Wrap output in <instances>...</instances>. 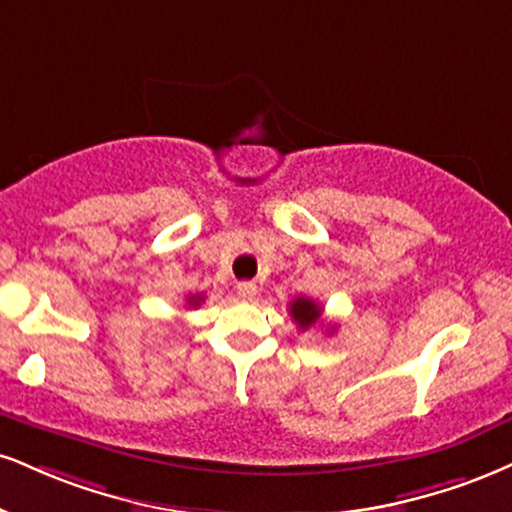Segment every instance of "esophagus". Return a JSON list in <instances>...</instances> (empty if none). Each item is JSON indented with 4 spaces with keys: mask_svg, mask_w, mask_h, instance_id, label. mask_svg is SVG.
<instances>
[{
    "mask_svg": "<svg viewBox=\"0 0 512 512\" xmlns=\"http://www.w3.org/2000/svg\"><path fill=\"white\" fill-rule=\"evenodd\" d=\"M236 291L243 300H252L257 295V283L255 281H240L236 286Z\"/></svg>",
    "mask_w": 512,
    "mask_h": 512,
    "instance_id": "34e87169",
    "label": "esophagus"
}]
</instances>
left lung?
Masks as SVG:
<instances>
[{
    "label": "left lung",
    "instance_id": "obj_1",
    "mask_svg": "<svg viewBox=\"0 0 512 512\" xmlns=\"http://www.w3.org/2000/svg\"><path fill=\"white\" fill-rule=\"evenodd\" d=\"M288 307H291V317L295 319V324H298L300 329H310V326H315L319 322V317H322V307H319L312 298H305V295L295 298Z\"/></svg>",
    "mask_w": 512,
    "mask_h": 512
}]
</instances>
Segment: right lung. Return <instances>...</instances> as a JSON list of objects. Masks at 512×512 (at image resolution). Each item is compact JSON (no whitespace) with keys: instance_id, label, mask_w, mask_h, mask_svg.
<instances>
[{"instance_id":"add662e5","label":"right lung","mask_w":512,"mask_h":512,"mask_svg":"<svg viewBox=\"0 0 512 512\" xmlns=\"http://www.w3.org/2000/svg\"><path fill=\"white\" fill-rule=\"evenodd\" d=\"M200 300H202V295H190V298H188V305H190V307L200 305Z\"/></svg>"}]
</instances>
